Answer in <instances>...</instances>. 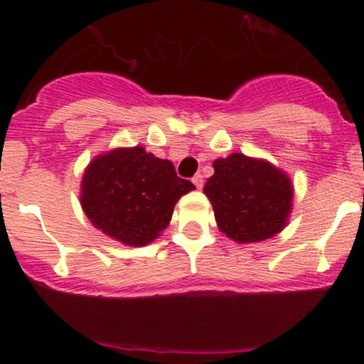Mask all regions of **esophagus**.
<instances>
[{
	"instance_id": "obj_1",
	"label": "esophagus",
	"mask_w": 364,
	"mask_h": 364,
	"mask_svg": "<svg viewBox=\"0 0 364 364\" xmlns=\"http://www.w3.org/2000/svg\"><path fill=\"white\" fill-rule=\"evenodd\" d=\"M191 181H193V185L198 188V190H202V186H203V176H202V174H195V176L191 178Z\"/></svg>"
}]
</instances>
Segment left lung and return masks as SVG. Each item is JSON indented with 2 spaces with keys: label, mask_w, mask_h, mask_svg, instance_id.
Wrapping results in <instances>:
<instances>
[{
  "label": "left lung",
  "mask_w": 364,
  "mask_h": 364,
  "mask_svg": "<svg viewBox=\"0 0 364 364\" xmlns=\"http://www.w3.org/2000/svg\"><path fill=\"white\" fill-rule=\"evenodd\" d=\"M212 166L214 176L207 179L203 193L225 236L237 243H257L286 228L292 185L284 171L245 154L217 159Z\"/></svg>",
  "instance_id": "obj_1"
}]
</instances>
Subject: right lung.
<instances>
[{"label":"right lung","mask_w":364,"mask_h":364,"mask_svg":"<svg viewBox=\"0 0 364 364\" xmlns=\"http://www.w3.org/2000/svg\"><path fill=\"white\" fill-rule=\"evenodd\" d=\"M191 190L193 183L178 178L171 161L136 145L109 150L87 166L80 203L104 235L128 246H144L161 236L176 202Z\"/></svg>","instance_id":"1"}]
</instances>
